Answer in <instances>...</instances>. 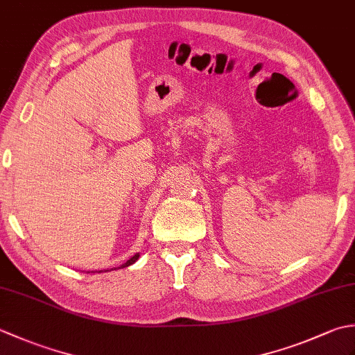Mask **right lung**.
I'll use <instances>...</instances> for the list:
<instances>
[{
    "mask_svg": "<svg viewBox=\"0 0 355 355\" xmlns=\"http://www.w3.org/2000/svg\"><path fill=\"white\" fill-rule=\"evenodd\" d=\"M139 256H140L139 253H135V254L132 256V258H130V259H128V261H126L125 263H122V266H120L119 268H125V267H128V266H131V263H134L135 261H137V259H139Z\"/></svg>",
    "mask_w": 355,
    "mask_h": 355,
    "instance_id": "add662e5",
    "label": "right lung"
}]
</instances>
